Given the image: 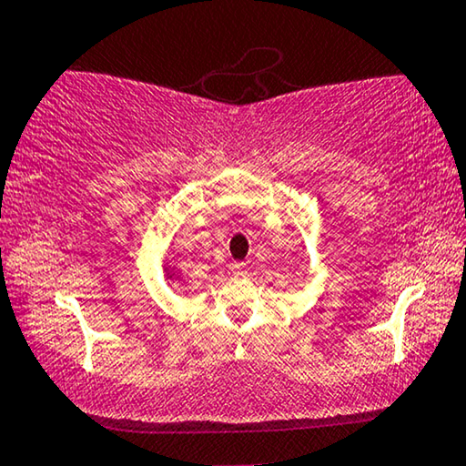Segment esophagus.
<instances>
[{"instance_id": "34e87169", "label": "esophagus", "mask_w": 466, "mask_h": 466, "mask_svg": "<svg viewBox=\"0 0 466 466\" xmlns=\"http://www.w3.org/2000/svg\"><path fill=\"white\" fill-rule=\"evenodd\" d=\"M230 272H232V277H234V279H245L247 274H248V270H247V266H245V264H232Z\"/></svg>"}]
</instances>
